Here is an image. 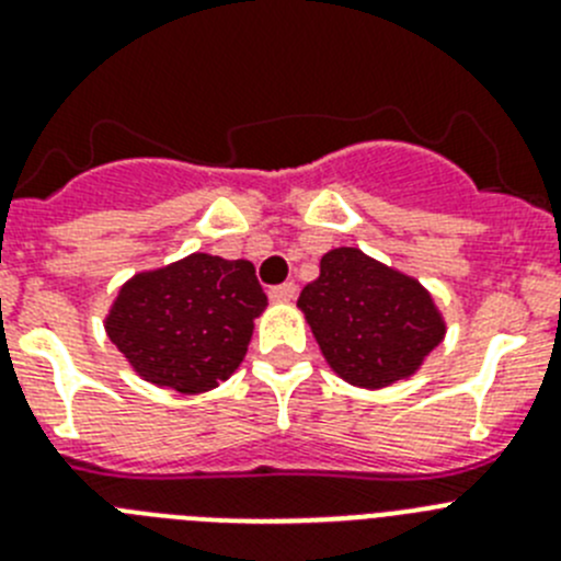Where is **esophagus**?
<instances>
[{"mask_svg": "<svg viewBox=\"0 0 561 561\" xmlns=\"http://www.w3.org/2000/svg\"><path fill=\"white\" fill-rule=\"evenodd\" d=\"M270 297L275 300V304H289V300H295V297H297V286L291 284V280H289V284L272 286Z\"/></svg>", "mask_w": 561, "mask_h": 561, "instance_id": "1", "label": "esophagus"}]
</instances>
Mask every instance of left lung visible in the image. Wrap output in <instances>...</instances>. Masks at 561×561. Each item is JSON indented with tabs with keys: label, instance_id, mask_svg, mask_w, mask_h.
Returning <instances> with one entry per match:
<instances>
[{
	"label": "left lung",
	"instance_id": "8db88e82",
	"mask_svg": "<svg viewBox=\"0 0 561 561\" xmlns=\"http://www.w3.org/2000/svg\"><path fill=\"white\" fill-rule=\"evenodd\" d=\"M297 306L334 374L368 390L413 376L447 331L415 277L356 247L325 252Z\"/></svg>",
	"mask_w": 561,
	"mask_h": 561
}]
</instances>
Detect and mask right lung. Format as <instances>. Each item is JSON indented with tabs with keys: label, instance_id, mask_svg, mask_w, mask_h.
Instances as JSON below:
<instances>
[{
	"label": "right lung",
	"instance_id": "1",
	"mask_svg": "<svg viewBox=\"0 0 561 561\" xmlns=\"http://www.w3.org/2000/svg\"><path fill=\"white\" fill-rule=\"evenodd\" d=\"M266 295L250 261L193 252L121 289L106 334L151 385L202 393L241 365Z\"/></svg>",
	"mask_w": 561,
	"mask_h": 561
}]
</instances>
